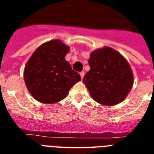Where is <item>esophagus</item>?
<instances>
[{"label": "esophagus", "instance_id": "1", "mask_svg": "<svg viewBox=\"0 0 154 154\" xmlns=\"http://www.w3.org/2000/svg\"><path fill=\"white\" fill-rule=\"evenodd\" d=\"M80 75H81V77H82V79H83V77H84V75H85V72L82 71V72H80Z\"/></svg>", "mask_w": 154, "mask_h": 154}]
</instances>
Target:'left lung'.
Returning a JSON list of instances; mask_svg holds the SVG:
<instances>
[{"label": "left lung", "instance_id": "obj_1", "mask_svg": "<svg viewBox=\"0 0 154 154\" xmlns=\"http://www.w3.org/2000/svg\"><path fill=\"white\" fill-rule=\"evenodd\" d=\"M90 67L83 78L92 98L104 105H115L128 95L134 75L125 58L110 47L92 52Z\"/></svg>", "mask_w": 154, "mask_h": 154}]
</instances>
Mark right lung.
Segmentation results:
<instances>
[{"instance_id":"obj_1","label":"right lung","mask_w":154,"mask_h":154,"mask_svg":"<svg viewBox=\"0 0 154 154\" xmlns=\"http://www.w3.org/2000/svg\"><path fill=\"white\" fill-rule=\"evenodd\" d=\"M69 51V47L56 39L40 45L30 57L25 67L24 79L37 101L44 104L61 101L72 85L81 81L79 73L65 60Z\"/></svg>"}]
</instances>
